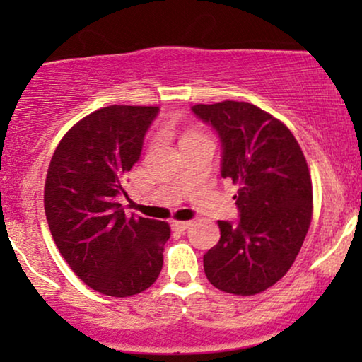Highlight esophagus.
Listing matches in <instances>:
<instances>
[{
	"instance_id": "esophagus-1",
	"label": "esophagus",
	"mask_w": 362,
	"mask_h": 362,
	"mask_svg": "<svg viewBox=\"0 0 362 362\" xmlns=\"http://www.w3.org/2000/svg\"><path fill=\"white\" fill-rule=\"evenodd\" d=\"M189 226H191L189 221H173L171 222V227L176 232H185L186 229H189Z\"/></svg>"
}]
</instances>
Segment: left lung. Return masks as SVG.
<instances>
[{
	"mask_svg": "<svg viewBox=\"0 0 362 362\" xmlns=\"http://www.w3.org/2000/svg\"><path fill=\"white\" fill-rule=\"evenodd\" d=\"M191 110L219 135L221 176L239 186L240 219L217 221L221 239L204 255L206 276L226 293H260L290 270L310 229L313 191L303 151L284 123L249 102Z\"/></svg>",
	"mask_w": 362,
	"mask_h": 362,
	"instance_id": "obj_1",
	"label": "left lung"
}]
</instances>
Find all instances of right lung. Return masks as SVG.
<instances>
[{
  "label": "right lung",
  "mask_w": 362,
  "mask_h": 362,
  "mask_svg": "<svg viewBox=\"0 0 362 362\" xmlns=\"http://www.w3.org/2000/svg\"><path fill=\"white\" fill-rule=\"evenodd\" d=\"M158 107L110 105L82 118L54 151L44 209L59 252L78 279L108 296L150 288L170 239L166 222L127 216L118 196L140 160Z\"/></svg>",
  "instance_id": "right-lung-1"
}]
</instances>
